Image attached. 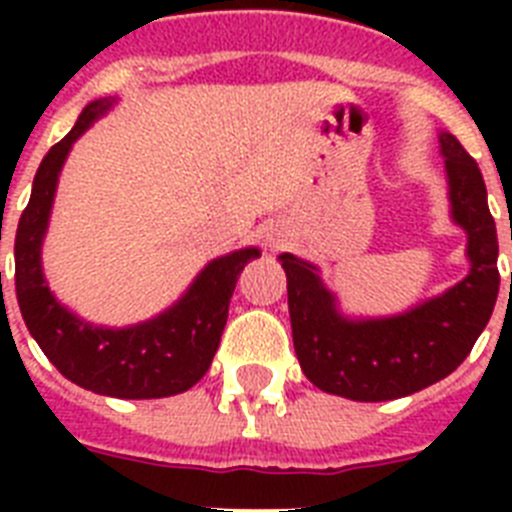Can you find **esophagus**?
<instances>
[{"label": "esophagus", "mask_w": 512, "mask_h": 512, "mask_svg": "<svg viewBox=\"0 0 512 512\" xmlns=\"http://www.w3.org/2000/svg\"><path fill=\"white\" fill-rule=\"evenodd\" d=\"M264 246L269 248V251H279V248H284L289 243V230L284 223H269L264 228Z\"/></svg>", "instance_id": "1"}]
</instances>
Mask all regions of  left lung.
I'll list each match as a JSON object with an SVG mask.
<instances>
[{
  "mask_svg": "<svg viewBox=\"0 0 512 512\" xmlns=\"http://www.w3.org/2000/svg\"><path fill=\"white\" fill-rule=\"evenodd\" d=\"M451 220L467 233L469 274L441 295L387 318H351L320 269L282 253L292 341L318 390L356 402L408 397L449 377L490 323L500 292L497 230L477 161L451 133H438Z\"/></svg>",
  "mask_w": 512,
  "mask_h": 512,
  "instance_id": "left-lung-1",
  "label": "left lung"
}]
</instances>
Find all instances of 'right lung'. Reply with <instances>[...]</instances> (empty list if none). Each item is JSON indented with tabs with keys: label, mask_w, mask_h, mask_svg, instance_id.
Wrapping results in <instances>:
<instances>
[{
	"label": "right lung",
	"mask_w": 512,
	"mask_h": 512,
	"mask_svg": "<svg viewBox=\"0 0 512 512\" xmlns=\"http://www.w3.org/2000/svg\"><path fill=\"white\" fill-rule=\"evenodd\" d=\"M115 97L84 107L71 133L40 161L33 194L15 235V287L30 336L53 366L74 384L97 395L153 400L187 392L210 369L228 323V305L243 266L259 259L256 246L212 259L189 289L156 318L128 328H107L79 318L45 284L43 238L66 156L94 122L112 110Z\"/></svg>",
	"instance_id": "right-lung-1"
}]
</instances>
